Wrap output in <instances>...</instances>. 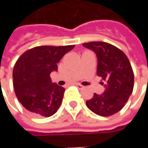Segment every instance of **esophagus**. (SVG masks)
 Wrapping results in <instances>:
<instances>
[{"label":"esophagus","mask_w":148,"mask_h":148,"mask_svg":"<svg viewBox=\"0 0 148 148\" xmlns=\"http://www.w3.org/2000/svg\"><path fill=\"white\" fill-rule=\"evenodd\" d=\"M75 86H77L78 89H83V88H84L83 86H82V85H81V84H79V83H76V84H75Z\"/></svg>","instance_id":"obj_1"}]
</instances>
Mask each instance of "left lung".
<instances>
[{
  "mask_svg": "<svg viewBox=\"0 0 148 148\" xmlns=\"http://www.w3.org/2000/svg\"><path fill=\"white\" fill-rule=\"evenodd\" d=\"M82 45L96 54L97 74L101 77V84L105 86L101 94L94 93L87 101V107L97 115L112 116L124 107L132 93L134 74L130 62L124 52L108 42H90Z\"/></svg>",
  "mask_w": 148,
  "mask_h": 148,
  "instance_id": "left-lung-1",
  "label": "left lung"
}]
</instances>
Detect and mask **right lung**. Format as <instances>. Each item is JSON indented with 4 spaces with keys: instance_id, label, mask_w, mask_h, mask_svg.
<instances>
[{
    "instance_id": "add662e5",
    "label": "right lung",
    "mask_w": 148,
    "mask_h": 148,
    "mask_svg": "<svg viewBox=\"0 0 148 148\" xmlns=\"http://www.w3.org/2000/svg\"><path fill=\"white\" fill-rule=\"evenodd\" d=\"M74 45L40 46L25 51L16 62L12 72L16 96L34 116H51L57 112L65 89L52 82L50 74Z\"/></svg>"
}]
</instances>
